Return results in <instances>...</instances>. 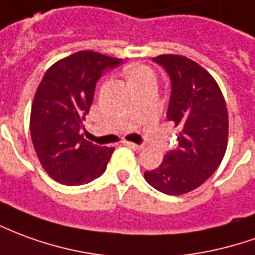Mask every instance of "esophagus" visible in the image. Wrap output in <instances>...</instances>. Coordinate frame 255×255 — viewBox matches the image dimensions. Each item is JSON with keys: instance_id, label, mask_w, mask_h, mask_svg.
<instances>
[{"instance_id": "esophagus-1", "label": "esophagus", "mask_w": 255, "mask_h": 255, "mask_svg": "<svg viewBox=\"0 0 255 255\" xmlns=\"http://www.w3.org/2000/svg\"><path fill=\"white\" fill-rule=\"evenodd\" d=\"M124 145H127L128 147H131L133 150H142L143 149V145H136L133 142H124Z\"/></svg>"}]
</instances>
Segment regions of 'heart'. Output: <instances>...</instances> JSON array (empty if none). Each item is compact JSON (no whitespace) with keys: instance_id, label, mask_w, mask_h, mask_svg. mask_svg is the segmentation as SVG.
<instances>
[{"instance_id":"heart-1","label":"heart","mask_w":255,"mask_h":255,"mask_svg":"<svg viewBox=\"0 0 255 255\" xmlns=\"http://www.w3.org/2000/svg\"><path fill=\"white\" fill-rule=\"evenodd\" d=\"M126 74H127L129 84L132 85L133 88L142 84V83H145V81L154 80L153 72L146 66H129L126 70Z\"/></svg>"}]
</instances>
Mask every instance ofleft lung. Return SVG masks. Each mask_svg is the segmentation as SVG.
<instances>
[{
  "mask_svg": "<svg viewBox=\"0 0 255 255\" xmlns=\"http://www.w3.org/2000/svg\"><path fill=\"white\" fill-rule=\"evenodd\" d=\"M171 78L167 119L178 127V146L165 153L156 170L145 171L146 182L165 195L199 188L221 164L228 146V109L210 73L181 55L153 58Z\"/></svg>",
  "mask_w": 255,
  "mask_h": 255,
  "instance_id": "left-lung-1",
  "label": "left lung"
}]
</instances>
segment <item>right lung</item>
<instances>
[{"mask_svg": "<svg viewBox=\"0 0 255 255\" xmlns=\"http://www.w3.org/2000/svg\"><path fill=\"white\" fill-rule=\"evenodd\" d=\"M94 51H80L53 63L35 91L30 133L42 168L69 186L102 175L115 147L84 139L83 122L90 113L98 80L122 63Z\"/></svg>", "mask_w": 255, "mask_h": 255, "instance_id": "add662e5", "label": "right lung"}]
</instances>
